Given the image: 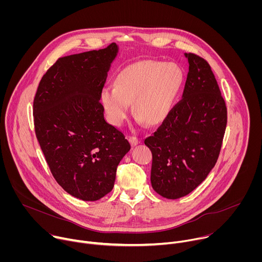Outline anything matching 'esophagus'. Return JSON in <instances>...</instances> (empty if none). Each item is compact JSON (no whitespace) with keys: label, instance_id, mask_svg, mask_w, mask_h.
<instances>
[{"label":"esophagus","instance_id":"obj_1","mask_svg":"<svg viewBox=\"0 0 262 262\" xmlns=\"http://www.w3.org/2000/svg\"><path fill=\"white\" fill-rule=\"evenodd\" d=\"M128 141L130 142V144H132L133 146H136V145H138V144L141 143V140H140L139 138L135 137V136H129V137H128Z\"/></svg>","mask_w":262,"mask_h":262}]
</instances>
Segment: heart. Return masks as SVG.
Returning a JSON list of instances; mask_svg holds the SVG:
<instances>
[{"label": "heart", "mask_w": 262, "mask_h": 262, "mask_svg": "<svg viewBox=\"0 0 262 262\" xmlns=\"http://www.w3.org/2000/svg\"><path fill=\"white\" fill-rule=\"evenodd\" d=\"M183 82V73L175 63L146 60L123 68L115 86L101 91V102L108 121L120 125L129 111L148 125L162 123L170 114Z\"/></svg>", "instance_id": "obj_1"}]
</instances>
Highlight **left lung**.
Listing matches in <instances>:
<instances>
[{"mask_svg": "<svg viewBox=\"0 0 262 262\" xmlns=\"http://www.w3.org/2000/svg\"><path fill=\"white\" fill-rule=\"evenodd\" d=\"M189 61L182 99L144 143L152 152L151 185L167 199L190 194L214 167L227 124V107L206 60Z\"/></svg>", "mask_w": 262, "mask_h": 262, "instance_id": "obj_1", "label": "left lung"}]
</instances>
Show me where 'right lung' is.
<instances>
[{"instance_id": "add662e5", "label": "right lung", "mask_w": 262, "mask_h": 262, "mask_svg": "<svg viewBox=\"0 0 262 262\" xmlns=\"http://www.w3.org/2000/svg\"><path fill=\"white\" fill-rule=\"evenodd\" d=\"M117 53L113 42L59 58L34 97L35 134L50 170L64 191L84 201L112 191L117 167L130 149L124 135L105 121L100 102Z\"/></svg>"}]
</instances>
